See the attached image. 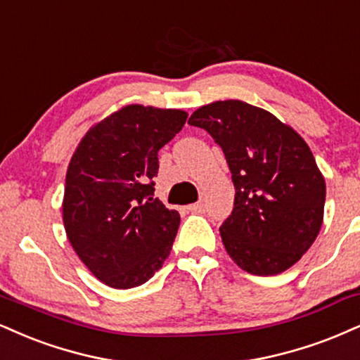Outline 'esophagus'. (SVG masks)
<instances>
[{
    "label": "esophagus",
    "mask_w": 360,
    "mask_h": 360,
    "mask_svg": "<svg viewBox=\"0 0 360 360\" xmlns=\"http://www.w3.org/2000/svg\"><path fill=\"white\" fill-rule=\"evenodd\" d=\"M188 210L191 211V213H205V211H206V205L201 201V202H196V205H191V206L188 207Z\"/></svg>",
    "instance_id": "34e87169"
}]
</instances>
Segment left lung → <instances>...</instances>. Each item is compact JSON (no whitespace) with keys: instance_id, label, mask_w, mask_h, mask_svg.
Listing matches in <instances>:
<instances>
[{"instance_id":"left-lung-1","label":"left lung","mask_w":360,"mask_h":360,"mask_svg":"<svg viewBox=\"0 0 360 360\" xmlns=\"http://www.w3.org/2000/svg\"><path fill=\"white\" fill-rule=\"evenodd\" d=\"M188 124L223 149L235 206L219 233L228 255L251 275H278L317 238L326 181L310 147L270 112L241 101L201 107Z\"/></svg>"}]
</instances>
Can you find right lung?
I'll use <instances>...</instances> for the list:
<instances>
[{
    "label": "right lung",
    "instance_id": "right-lung-1",
    "mask_svg": "<svg viewBox=\"0 0 360 360\" xmlns=\"http://www.w3.org/2000/svg\"><path fill=\"white\" fill-rule=\"evenodd\" d=\"M183 110L129 105L86 132L65 177L63 224L79 258L112 288L153 278L181 218L154 198L158 153L184 127Z\"/></svg>",
    "mask_w": 360,
    "mask_h": 360
}]
</instances>
